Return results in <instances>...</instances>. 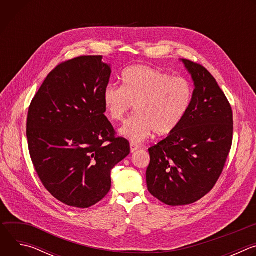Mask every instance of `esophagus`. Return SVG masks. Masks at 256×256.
I'll return each mask as SVG.
<instances>
[{
	"mask_svg": "<svg viewBox=\"0 0 256 256\" xmlns=\"http://www.w3.org/2000/svg\"><path fill=\"white\" fill-rule=\"evenodd\" d=\"M140 149V146L136 144V142H130V152L134 153L136 152V150Z\"/></svg>",
	"mask_w": 256,
	"mask_h": 256,
	"instance_id": "34e87169",
	"label": "esophagus"
}]
</instances>
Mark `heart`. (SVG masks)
<instances>
[{
  "label": "heart",
  "instance_id": "heart-1",
  "mask_svg": "<svg viewBox=\"0 0 256 256\" xmlns=\"http://www.w3.org/2000/svg\"><path fill=\"white\" fill-rule=\"evenodd\" d=\"M122 86L107 85L103 90L105 110L114 122H122L134 106L136 116L128 120L120 134L134 142L153 132L165 136L186 116L192 99L190 83L149 66H132L122 76Z\"/></svg>",
  "mask_w": 256,
  "mask_h": 256
}]
</instances>
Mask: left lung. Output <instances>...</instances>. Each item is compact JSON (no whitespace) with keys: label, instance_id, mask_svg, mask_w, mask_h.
<instances>
[{"label":"left lung","instance_id":"obj_1","mask_svg":"<svg viewBox=\"0 0 256 256\" xmlns=\"http://www.w3.org/2000/svg\"><path fill=\"white\" fill-rule=\"evenodd\" d=\"M194 90L179 126L149 149L146 173L150 194L168 206L196 202L214 186L229 155L233 138L231 106L208 70L180 60Z\"/></svg>","mask_w":256,"mask_h":256}]
</instances>
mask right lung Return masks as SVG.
I'll return each instance as SVG.
<instances>
[{
	"label": "right lung",
	"instance_id": "add662e5",
	"mask_svg": "<svg viewBox=\"0 0 256 256\" xmlns=\"http://www.w3.org/2000/svg\"><path fill=\"white\" fill-rule=\"evenodd\" d=\"M110 75L101 56L72 58L50 72L29 107L26 134L35 170L70 206L100 202L110 190L112 170L130 152L104 116Z\"/></svg>",
	"mask_w": 256,
	"mask_h": 256
}]
</instances>
